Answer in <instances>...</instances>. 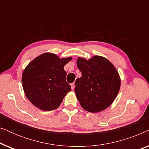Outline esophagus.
<instances>
[{"instance_id": "34e87169", "label": "esophagus", "mask_w": 149, "mask_h": 149, "mask_svg": "<svg viewBox=\"0 0 149 149\" xmlns=\"http://www.w3.org/2000/svg\"><path fill=\"white\" fill-rule=\"evenodd\" d=\"M71 88H72V89H74V83H71Z\"/></svg>"}]
</instances>
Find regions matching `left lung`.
Returning a JSON list of instances; mask_svg holds the SVG:
<instances>
[{"label":"left lung","mask_w":149,"mask_h":149,"mask_svg":"<svg viewBox=\"0 0 149 149\" xmlns=\"http://www.w3.org/2000/svg\"><path fill=\"white\" fill-rule=\"evenodd\" d=\"M77 64L82 76L75 81L74 91L81 107L91 113L107 109L115 100L121 85L115 66L99 56L88 60L79 58Z\"/></svg>","instance_id":"8db88e82"}]
</instances>
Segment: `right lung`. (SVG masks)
Masks as SVG:
<instances>
[{"label": "right lung", "mask_w": 149, "mask_h": 149, "mask_svg": "<svg viewBox=\"0 0 149 149\" xmlns=\"http://www.w3.org/2000/svg\"><path fill=\"white\" fill-rule=\"evenodd\" d=\"M72 60L60 59L56 54L45 53L36 57L24 69L22 85L28 99L42 111H52L60 107L71 90L66 82L64 66Z\"/></svg>", "instance_id": "obj_1"}]
</instances>
